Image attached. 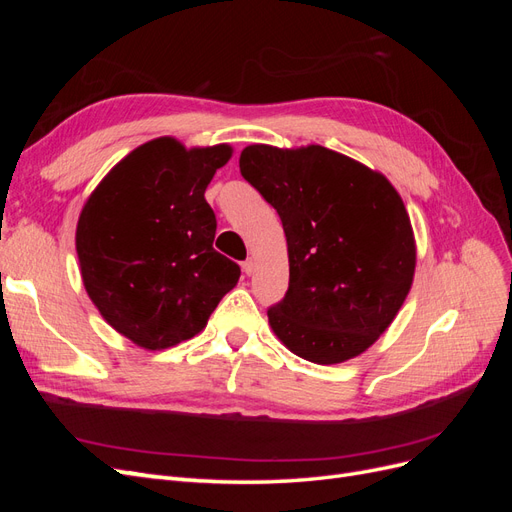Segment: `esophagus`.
Instances as JSON below:
<instances>
[{
  "label": "esophagus",
  "instance_id": "34e87169",
  "mask_svg": "<svg viewBox=\"0 0 512 512\" xmlns=\"http://www.w3.org/2000/svg\"><path fill=\"white\" fill-rule=\"evenodd\" d=\"M241 267H243V273H245V275H252V273H254V260L247 258Z\"/></svg>",
  "mask_w": 512,
  "mask_h": 512
}]
</instances>
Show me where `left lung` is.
Listing matches in <instances>:
<instances>
[{
	"label": "left lung",
	"mask_w": 512,
	"mask_h": 512,
	"mask_svg": "<svg viewBox=\"0 0 512 512\" xmlns=\"http://www.w3.org/2000/svg\"><path fill=\"white\" fill-rule=\"evenodd\" d=\"M239 168L286 232L290 284L267 312L273 333L318 365L359 356L412 286L416 245L404 200L384 175L320 145H250Z\"/></svg>",
	"instance_id": "8db88e82"
}]
</instances>
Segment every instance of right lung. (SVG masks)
I'll use <instances>...</instances> for the list:
<instances>
[{
    "instance_id": "right-lung-1",
    "label": "right lung",
    "mask_w": 512,
    "mask_h": 512,
    "mask_svg": "<svg viewBox=\"0 0 512 512\" xmlns=\"http://www.w3.org/2000/svg\"><path fill=\"white\" fill-rule=\"evenodd\" d=\"M228 145L185 149L170 136L128 153L87 198L76 254L89 299L115 331L147 350L205 329L239 282L237 262L213 250L205 190Z\"/></svg>"
}]
</instances>
